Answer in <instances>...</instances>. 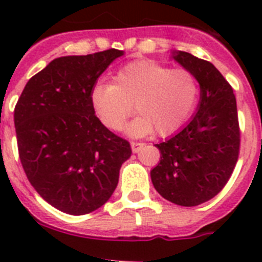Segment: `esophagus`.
I'll return each instance as SVG.
<instances>
[{"instance_id":"obj_1","label":"esophagus","mask_w":262,"mask_h":262,"mask_svg":"<svg viewBox=\"0 0 262 262\" xmlns=\"http://www.w3.org/2000/svg\"><path fill=\"white\" fill-rule=\"evenodd\" d=\"M143 147H144V143H138V142L131 143V149H133L134 154H138Z\"/></svg>"}]
</instances>
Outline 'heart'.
Masks as SVG:
<instances>
[{"instance_id":"b5f03b06","label":"heart","mask_w":262,"mask_h":262,"mask_svg":"<svg viewBox=\"0 0 262 262\" xmlns=\"http://www.w3.org/2000/svg\"><path fill=\"white\" fill-rule=\"evenodd\" d=\"M200 97V82L187 69H172L152 60H139L118 71L111 85L92 89L90 102L101 123L119 129L133 113L138 117L124 127L133 138L177 133L191 117Z\"/></svg>"}]
</instances>
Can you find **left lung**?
Here are the masks:
<instances>
[{
	"mask_svg": "<svg viewBox=\"0 0 262 262\" xmlns=\"http://www.w3.org/2000/svg\"><path fill=\"white\" fill-rule=\"evenodd\" d=\"M170 53L195 75L200 103L184 128L155 144L160 163L151 170V180L166 201L191 207L214 198L232 174L240 147L237 108L232 88L211 62L184 51Z\"/></svg>",
	"mask_w": 262,
	"mask_h": 262,
	"instance_id": "8db88e82",
	"label": "left lung"
}]
</instances>
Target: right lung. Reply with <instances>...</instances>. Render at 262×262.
I'll list each match as a JSON object with an SVG mask.
<instances>
[{"instance_id": "add662e5", "label": "right lung", "mask_w": 262, "mask_h": 262, "mask_svg": "<svg viewBox=\"0 0 262 262\" xmlns=\"http://www.w3.org/2000/svg\"><path fill=\"white\" fill-rule=\"evenodd\" d=\"M111 50L62 56L32 76L14 110L18 152L30 184L55 209L84 215L114 193L129 143L96 117L90 93L111 62Z\"/></svg>"}]
</instances>
